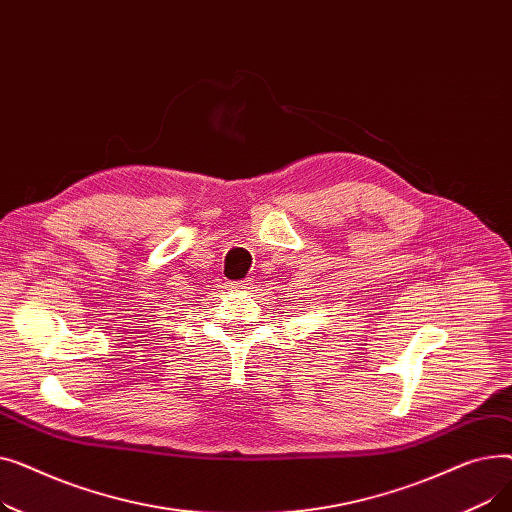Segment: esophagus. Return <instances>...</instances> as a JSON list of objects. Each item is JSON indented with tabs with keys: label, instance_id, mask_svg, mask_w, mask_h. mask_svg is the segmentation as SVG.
Returning a JSON list of instances; mask_svg holds the SVG:
<instances>
[{
	"label": "esophagus",
	"instance_id": "obj_1",
	"mask_svg": "<svg viewBox=\"0 0 512 512\" xmlns=\"http://www.w3.org/2000/svg\"><path fill=\"white\" fill-rule=\"evenodd\" d=\"M228 288L230 290H249L253 288V280H240V282H228Z\"/></svg>",
	"mask_w": 512,
	"mask_h": 512
}]
</instances>
